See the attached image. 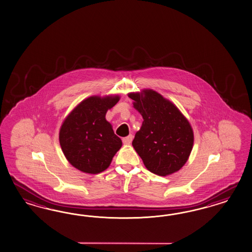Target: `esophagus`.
I'll return each mask as SVG.
<instances>
[{"label":"esophagus","mask_w":252,"mask_h":252,"mask_svg":"<svg viewBox=\"0 0 252 252\" xmlns=\"http://www.w3.org/2000/svg\"><path fill=\"white\" fill-rule=\"evenodd\" d=\"M132 139H133V136L131 135V134H129V136L125 137V138H123V142L124 144H129L131 143V141H132Z\"/></svg>","instance_id":"1"}]
</instances>
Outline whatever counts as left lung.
<instances>
[{
	"label": "left lung",
	"instance_id": "8db88e82",
	"mask_svg": "<svg viewBox=\"0 0 252 252\" xmlns=\"http://www.w3.org/2000/svg\"><path fill=\"white\" fill-rule=\"evenodd\" d=\"M144 122L132 141L146 168L158 176L180 170L193 145V131L177 107L153 90L129 94Z\"/></svg>",
	"mask_w": 252,
	"mask_h": 252
}]
</instances>
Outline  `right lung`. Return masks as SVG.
Here are the masks:
<instances>
[{"label":"right lung","mask_w":252,"mask_h":252,"mask_svg":"<svg viewBox=\"0 0 252 252\" xmlns=\"http://www.w3.org/2000/svg\"><path fill=\"white\" fill-rule=\"evenodd\" d=\"M119 96H91L66 118L60 130V144L67 160L81 171L97 174L107 169L122 140L106 121L108 108Z\"/></svg>","instance_id":"obj_1"}]
</instances>
